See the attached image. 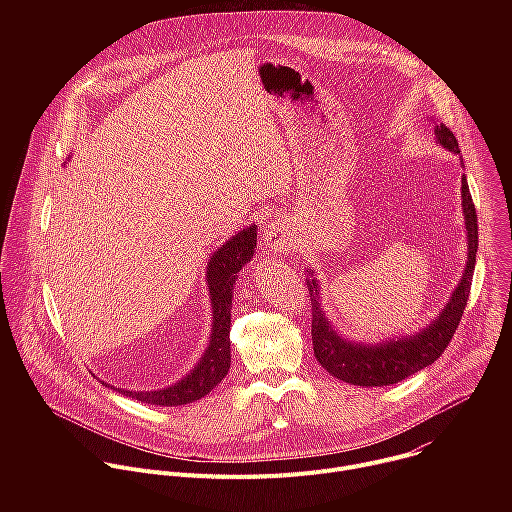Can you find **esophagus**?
Listing matches in <instances>:
<instances>
[{
  "label": "esophagus",
  "mask_w": 512,
  "mask_h": 512,
  "mask_svg": "<svg viewBox=\"0 0 512 512\" xmlns=\"http://www.w3.org/2000/svg\"><path fill=\"white\" fill-rule=\"evenodd\" d=\"M263 241H265V247L273 253L289 251L294 247V231H291V227L285 221H281V218H275L273 223L265 225Z\"/></svg>",
  "instance_id": "1"
}]
</instances>
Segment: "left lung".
Masks as SVG:
<instances>
[{"mask_svg": "<svg viewBox=\"0 0 512 512\" xmlns=\"http://www.w3.org/2000/svg\"><path fill=\"white\" fill-rule=\"evenodd\" d=\"M435 137L446 150L460 154V145L456 135L444 125H435ZM462 206L466 218V231H468V261L462 281L458 283L452 300L444 308V312L437 316L429 328H423L419 334L409 338H399L391 342H383L377 346L356 344L336 334V330L326 320L322 306L318 304V283L316 279H308L310 289V308H312V342L314 354L322 367L336 379L360 385V387H381V385H395L413 373L429 367L444 354L450 340L454 338L462 314L468 304L474 265H476V249H478V216L472 202V194L462 178Z\"/></svg>", "mask_w": 512, "mask_h": 512, "instance_id": "left-lung-1", "label": "left lung"}]
</instances>
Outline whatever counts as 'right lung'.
I'll list each match as a JSON object with an SVG mask.
<instances>
[{"label": "right lung", "mask_w": 512, "mask_h": 512, "mask_svg": "<svg viewBox=\"0 0 512 512\" xmlns=\"http://www.w3.org/2000/svg\"><path fill=\"white\" fill-rule=\"evenodd\" d=\"M257 247L255 225L243 229L221 249L214 251L206 267V281L212 302V334L208 348L190 375L168 389L160 391H121L125 397L141 403H152L162 407L186 405L208 395L221 383L231 367V308H233V287L237 273L251 261Z\"/></svg>", "instance_id": "obj_1"}]
</instances>
